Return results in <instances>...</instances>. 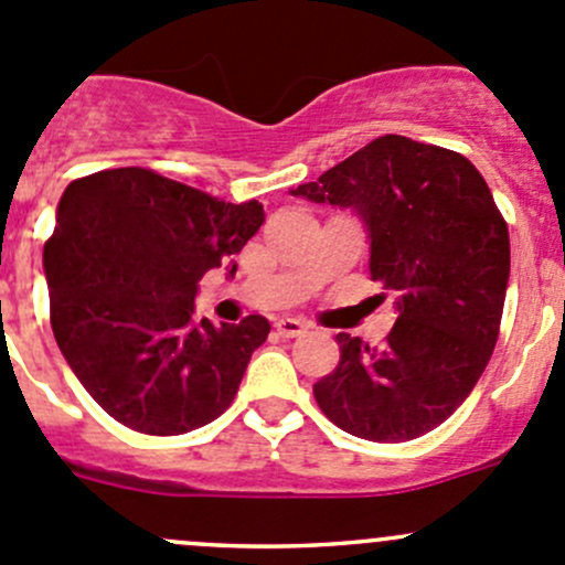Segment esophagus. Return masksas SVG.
<instances>
[{
	"label": "esophagus",
	"mask_w": 565,
	"mask_h": 565,
	"mask_svg": "<svg viewBox=\"0 0 565 565\" xmlns=\"http://www.w3.org/2000/svg\"><path fill=\"white\" fill-rule=\"evenodd\" d=\"M306 328H309V324H306L303 319H295V317L276 319V330H278V335H284V339H295V335L303 333Z\"/></svg>",
	"instance_id": "34e87169"
}]
</instances>
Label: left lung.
<instances>
[{"label":"left lung","mask_w":565,"mask_h":565,"mask_svg":"<svg viewBox=\"0 0 565 565\" xmlns=\"http://www.w3.org/2000/svg\"><path fill=\"white\" fill-rule=\"evenodd\" d=\"M289 193L358 215L372 281L396 295L383 344L335 335L319 409L363 440L426 435L470 396L498 341L511 248L487 180L459 152L388 134Z\"/></svg>","instance_id":"8db88e82"}]
</instances>
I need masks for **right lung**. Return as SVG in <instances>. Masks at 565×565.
Segmentation results:
<instances>
[{
	"label": "right lung",
	"mask_w": 565,
	"mask_h": 565,
	"mask_svg": "<svg viewBox=\"0 0 565 565\" xmlns=\"http://www.w3.org/2000/svg\"><path fill=\"white\" fill-rule=\"evenodd\" d=\"M256 199L232 204L150 169L73 180L43 248L51 328L67 366L122 426L185 435L235 398L270 322L193 317L199 281L259 232Z\"/></svg>",
	"instance_id": "1"
}]
</instances>
